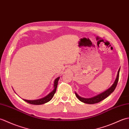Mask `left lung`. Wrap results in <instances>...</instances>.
Returning <instances> with one entry per match:
<instances>
[{
  "label": "left lung",
  "instance_id": "1",
  "mask_svg": "<svg viewBox=\"0 0 129 129\" xmlns=\"http://www.w3.org/2000/svg\"><path fill=\"white\" fill-rule=\"evenodd\" d=\"M120 70V68H119V69L118 70L116 79H115V80L113 84L110 87H109L108 89L105 90V91L101 92L100 94L97 95L96 96H95L90 98H85L80 96H79L77 94V93L75 92V94L76 98H77L80 101H81V102H83L84 103L88 104H94L99 103L100 101L103 100L104 99H105V98L109 96L110 95L111 93L114 91V90L115 89L116 87L117 86V82H118V80H119Z\"/></svg>",
  "mask_w": 129,
  "mask_h": 129
}]
</instances>
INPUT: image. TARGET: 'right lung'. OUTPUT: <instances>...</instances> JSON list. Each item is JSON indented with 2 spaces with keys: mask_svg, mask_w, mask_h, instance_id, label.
<instances>
[{
  "mask_svg": "<svg viewBox=\"0 0 129 129\" xmlns=\"http://www.w3.org/2000/svg\"><path fill=\"white\" fill-rule=\"evenodd\" d=\"M60 79V76L57 77L55 79L54 81V89L52 91H51L49 94H48L46 96L44 97L43 98L39 99L37 100H26V99H23L24 101H26V103H29L30 104H33V105H42V104H45L49 102V101H50L52 98H53L55 93L56 92L57 86V83H58V81Z\"/></svg>",
  "mask_w": 129,
  "mask_h": 129,
  "instance_id": "1",
  "label": "right lung"
}]
</instances>
